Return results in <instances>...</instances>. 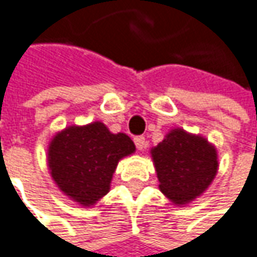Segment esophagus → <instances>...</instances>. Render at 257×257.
<instances>
[{"mask_svg":"<svg viewBox=\"0 0 257 257\" xmlns=\"http://www.w3.org/2000/svg\"><path fill=\"white\" fill-rule=\"evenodd\" d=\"M134 142H135V145H137L138 151H144L146 146V141L144 137H137L134 139Z\"/></svg>","mask_w":257,"mask_h":257,"instance_id":"esophagus-1","label":"esophagus"}]
</instances>
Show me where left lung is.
Instances as JSON below:
<instances>
[{"label": "left lung", "instance_id": "1", "mask_svg": "<svg viewBox=\"0 0 257 257\" xmlns=\"http://www.w3.org/2000/svg\"><path fill=\"white\" fill-rule=\"evenodd\" d=\"M159 189L173 205L200 196L217 173L216 148L206 138L175 128L151 149Z\"/></svg>", "mask_w": 257, "mask_h": 257}]
</instances>
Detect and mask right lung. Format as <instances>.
Returning a JSON list of instances; mask_svg holds the SVG:
<instances>
[{
	"label": "right lung",
	"mask_w": 257,
	"mask_h": 257,
	"mask_svg": "<svg viewBox=\"0 0 257 257\" xmlns=\"http://www.w3.org/2000/svg\"><path fill=\"white\" fill-rule=\"evenodd\" d=\"M135 152L132 139L112 134L99 120L71 125L55 134L48 145V168L61 192L91 208L111 189L118 162Z\"/></svg>",
	"instance_id": "1"
}]
</instances>
